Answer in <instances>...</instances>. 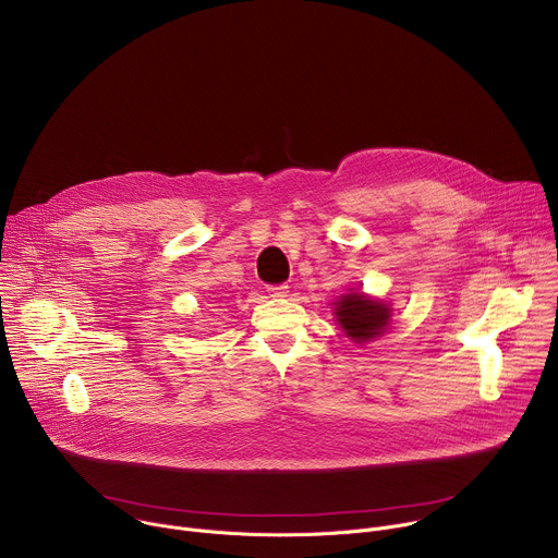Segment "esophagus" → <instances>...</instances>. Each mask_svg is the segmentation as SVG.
I'll list each match as a JSON object with an SVG mask.
<instances>
[{
    "instance_id": "34e87169",
    "label": "esophagus",
    "mask_w": 558,
    "mask_h": 558,
    "mask_svg": "<svg viewBox=\"0 0 558 558\" xmlns=\"http://www.w3.org/2000/svg\"><path fill=\"white\" fill-rule=\"evenodd\" d=\"M267 293H269V298H287L289 287L287 284H271V287H267Z\"/></svg>"
}]
</instances>
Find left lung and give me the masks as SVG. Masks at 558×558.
<instances>
[{"instance_id": "left-lung-1", "label": "left lung", "mask_w": 558, "mask_h": 558, "mask_svg": "<svg viewBox=\"0 0 558 558\" xmlns=\"http://www.w3.org/2000/svg\"><path fill=\"white\" fill-rule=\"evenodd\" d=\"M388 311L386 304L366 298L364 293H349L338 302L336 315L344 333L362 344L384 333L390 317Z\"/></svg>"}]
</instances>
